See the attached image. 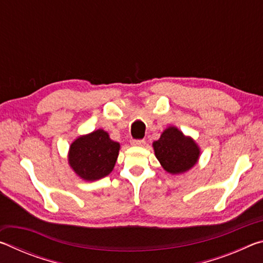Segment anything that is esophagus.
I'll return each instance as SVG.
<instances>
[{
  "label": "esophagus",
  "instance_id": "34e87169",
  "mask_svg": "<svg viewBox=\"0 0 263 263\" xmlns=\"http://www.w3.org/2000/svg\"><path fill=\"white\" fill-rule=\"evenodd\" d=\"M131 144L135 145V146H144L145 140L144 139H133L131 141Z\"/></svg>",
  "mask_w": 263,
  "mask_h": 263
}]
</instances>
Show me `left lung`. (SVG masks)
Segmentation results:
<instances>
[{
  "label": "left lung",
  "mask_w": 263,
  "mask_h": 263,
  "mask_svg": "<svg viewBox=\"0 0 263 263\" xmlns=\"http://www.w3.org/2000/svg\"><path fill=\"white\" fill-rule=\"evenodd\" d=\"M155 157L171 174L184 173L197 162L199 148L191 138L172 126L164 130L160 139L153 142Z\"/></svg>",
  "instance_id": "obj_1"
}]
</instances>
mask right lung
<instances>
[{
	"label": "right lung",
	"instance_id": "add662e5",
	"mask_svg": "<svg viewBox=\"0 0 263 263\" xmlns=\"http://www.w3.org/2000/svg\"><path fill=\"white\" fill-rule=\"evenodd\" d=\"M119 144L103 130L79 137L69 148L68 161L83 180L95 181L109 175L118 158Z\"/></svg>",
	"mask_w": 263,
	"mask_h": 263
}]
</instances>
